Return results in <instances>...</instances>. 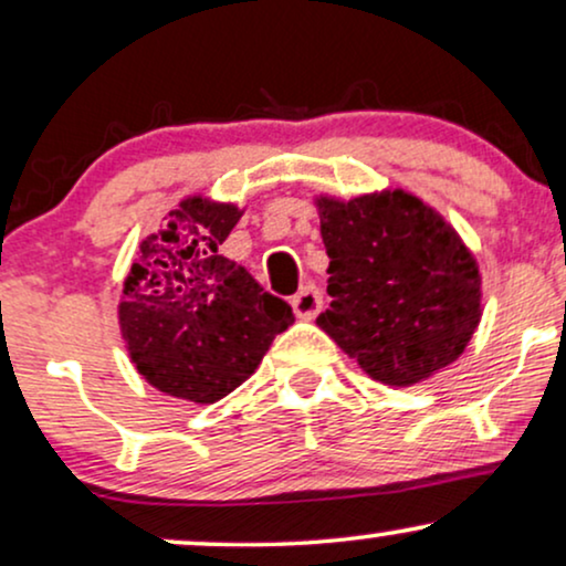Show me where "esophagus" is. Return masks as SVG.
I'll use <instances>...</instances> for the list:
<instances>
[{
	"mask_svg": "<svg viewBox=\"0 0 566 566\" xmlns=\"http://www.w3.org/2000/svg\"><path fill=\"white\" fill-rule=\"evenodd\" d=\"M291 306H294V312L298 317L312 319L319 312V306H323V294H319V289L315 283H306V285H302V291L291 298Z\"/></svg>",
	"mask_w": 566,
	"mask_h": 566,
	"instance_id": "1",
	"label": "esophagus"
}]
</instances>
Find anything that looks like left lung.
<instances>
[{
  "instance_id": "obj_1",
  "label": "left lung",
  "mask_w": 566,
  "mask_h": 566,
  "mask_svg": "<svg viewBox=\"0 0 566 566\" xmlns=\"http://www.w3.org/2000/svg\"><path fill=\"white\" fill-rule=\"evenodd\" d=\"M317 207L331 256L317 325L386 386L451 365L480 323L478 262L457 230L401 188Z\"/></svg>"
}]
</instances>
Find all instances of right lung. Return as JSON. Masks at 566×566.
Masks as SVG:
<instances>
[{"mask_svg": "<svg viewBox=\"0 0 566 566\" xmlns=\"http://www.w3.org/2000/svg\"><path fill=\"white\" fill-rule=\"evenodd\" d=\"M239 220L235 205L184 199L142 241L125 277L117 310L125 346L144 380L167 396L220 401L294 323L283 298L218 251Z\"/></svg>", "mask_w": 566, "mask_h": 566, "instance_id": "1", "label": "right lung"}]
</instances>
